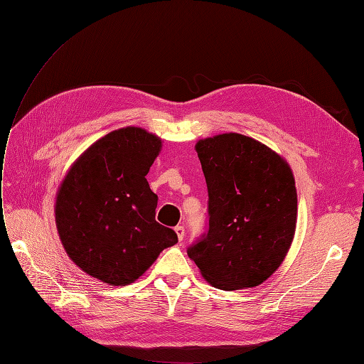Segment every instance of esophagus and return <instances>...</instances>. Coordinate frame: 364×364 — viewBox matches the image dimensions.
Instances as JSON below:
<instances>
[{
	"mask_svg": "<svg viewBox=\"0 0 364 364\" xmlns=\"http://www.w3.org/2000/svg\"><path fill=\"white\" fill-rule=\"evenodd\" d=\"M174 232H176V235H178L179 241H182L183 237H185V228L183 226H176L174 228Z\"/></svg>",
	"mask_w": 364,
	"mask_h": 364,
	"instance_id": "34e87169",
	"label": "esophagus"
}]
</instances>
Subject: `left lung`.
<instances>
[{
	"mask_svg": "<svg viewBox=\"0 0 364 364\" xmlns=\"http://www.w3.org/2000/svg\"><path fill=\"white\" fill-rule=\"evenodd\" d=\"M208 186L209 229L188 249L202 277L220 290L250 289L278 270L297 222V193L289 162L240 134L199 139Z\"/></svg>",
	"mask_w": 364,
	"mask_h": 364,
	"instance_id": "8db88e82",
	"label": "left lung"
}]
</instances>
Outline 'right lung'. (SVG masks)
Here are the masks:
<instances>
[{
    "label": "right lung",
    "mask_w": 364,
    "mask_h": 364,
    "mask_svg": "<svg viewBox=\"0 0 364 364\" xmlns=\"http://www.w3.org/2000/svg\"><path fill=\"white\" fill-rule=\"evenodd\" d=\"M162 139L127 126L97 139L74 161L56 194L54 218L71 261L107 285L136 281L159 253L178 243L159 225L158 196L146 176Z\"/></svg>",
    "instance_id": "right-lung-1"
}]
</instances>
